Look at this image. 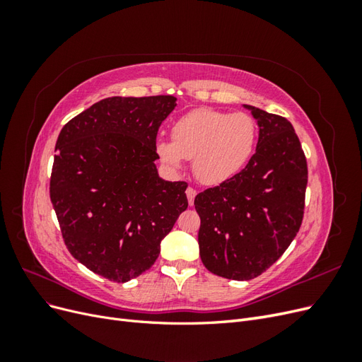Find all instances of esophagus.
Returning a JSON list of instances; mask_svg holds the SVG:
<instances>
[{"mask_svg":"<svg viewBox=\"0 0 362 362\" xmlns=\"http://www.w3.org/2000/svg\"><path fill=\"white\" fill-rule=\"evenodd\" d=\"M185 193H187V199H189V204L192 205L193 204V201H194V196H196V189H193V187H189L187 190H185Z\"/></svg>","mask_w":362,"mask_h":362,"instance_id":"1","label":"esophagus"}]
</instances>
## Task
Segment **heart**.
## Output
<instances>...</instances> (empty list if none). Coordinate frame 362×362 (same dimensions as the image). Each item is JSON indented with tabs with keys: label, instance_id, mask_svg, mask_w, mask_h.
I'll list each match as a JSON object with an SVG mask.
<instances>
[{
	"label": "heart",
	"instance_id": "b5f03b06",
	"mask_svg": "<svg viewBox=\"0 0 362 362\" xmlns=\"http://www.w3.org/2000/svg\"><path fill=\"white\" fill-rule=\"evenodd\" d=\"M172 141L160 140L163 163L180 169L193 160V172L202 184H222L242 170L254 154L258 139L255 119L247 113L196 108L172 127Z\"/></svg>",
	"mask_w": 362,
	"mask_h": 362
}]
</instances>
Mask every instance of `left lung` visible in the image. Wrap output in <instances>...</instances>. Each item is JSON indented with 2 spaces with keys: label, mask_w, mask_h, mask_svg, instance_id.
I'll list each match as a JSON object with an SVG mask.
<instances>
[{
  "label": "left lung",
  "mask_w": 362,
  "mask_h": 362,
  "mask_svg": "<svg viewBox=\"0 0 362 362\" xmlns=\"http://www.w3.org/2000/svg\"><path fill=\"white\" fill-rule=\"evenodd\" d=\"M258 120L255 154L243 170L194 198L199 255L217 276L249 281L264 273L299 233L308 166L288 120L245 105Z\"/></svg>",
  "instance_id": "left-lung-1"
}]
</instances>
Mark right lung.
Wrapping results in <instances>:
<instances>
[{"label": "right lung", "mask_w": 362, "mask_h": 362, "mask_svg": "<svg viewBox=\"0 0 362 362\" xmlns=\"http://www.w3.org/2000/svg\"><path fill=\"white\" fill-rule=\"evenodd\" d=\"M177 98L113 96L60 131L49 198L71 255L108 281L151 269L160 243L187 208V182L158 178L161 122Z\"/></svg>", "instance_id": "obj_1"}]
</instances>
